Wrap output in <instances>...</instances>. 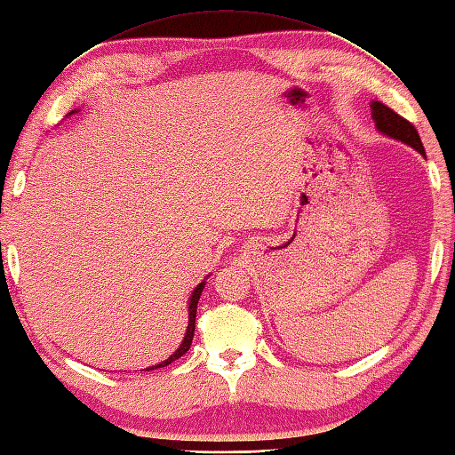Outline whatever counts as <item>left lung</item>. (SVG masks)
Returning a JSON list of instances; mask_svg holds the SVG:
<instances>
[{
  "label": "left lung",
  "mask_w": 455,
  "mask_h": 455,
  "mask_svg": "<svg viewBox=\"0 0 455 455\" xmlns=\"http://www.w3.org/2000/svg\"><path fill=\"white\" fill-rule=\"evenodd\" d=\"M370 107H371V118H373V123H376L379 132L387 134L395 140H401V142L409 144L411 148H415L419 154L425 156V148H422L417 128L412 126L407 118H403L387 105L379 103V100H373Z\"/></svg>",
  "instance_id": "left-lung-1"
}]
</instances>
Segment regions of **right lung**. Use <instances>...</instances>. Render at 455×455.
<instances>
[{
	"label": "right lung",
	"mask_w": 455,
	"mask_h": 455,
	"mask_svg": "<svg viewBox=\"0 0 455 455\" xmlns=\"http://www.w3.org/2000/svg\"><path fill=\"white\" fill-rule=\"evenodd\" d=\"M202 290H204V282H200V284L195 288L193 296H190V304H188V327H187V332H185V340H183V345H180V347L175 350V355H171V356H169L165 362H161V364H157V366L146 368V371H148V370H157V368H165V366H169L171 362L179 360V358L183 356L185 352L190 348V342H193V337H195V319H196V306H198V299H200Z\"/></svg>",
	"instance_id": "right-lung-1"
}]
</instances>
